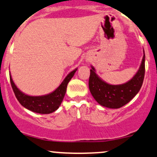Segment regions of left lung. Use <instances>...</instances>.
Instances as JSON below:
<instances>
[{
    "mask_svg": "<svg viewBox=\"0 0 157 157\" xmlns=\"http://www.w3.org/2000/svg\"><path fill=\"white\" fill-rule=\"evenodd\" d=\"M145 52L141 66L134 77L122 85H110L102 80L95 73L94 67L90 70L89 86L95 100L100 105L109 109H119L129 102L140 91L145 77Z\"/></svg>",
    "mask_w": 157,
    "mask_h": 157,
    "instance_id": "1",
    "label": "left lung"
}]
</instances>
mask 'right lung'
I'll return each instance as SVG.
<instances>
[{"label":"right lung","instance_id":"add662e5","mask_svg":"<svg viewBox=\"0 0 157 157\" xmlns=\"http://www.w3.org/2000/svg\"><path fill=\"white\" fill-rule=\"evenodd\" d=\"M76 71L77 69H75L68 74L62 83L55 91L44 96H29L21 92L14 83L12 77L10 75L11 86L15 93L16 98L23 107L33 112L46 114V113H50L55 111L60 105L64 98L68 82L72 78Z\"/></svg>","mask_w":157,"mask_h":157}]
</instances>
